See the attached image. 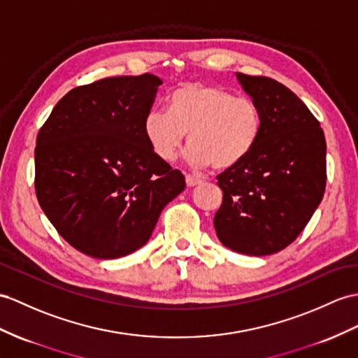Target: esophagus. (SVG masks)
Returning <instances> with one entry per match:
<instances>
[{"instance_id":"esophagus-1","label":"esophagus","mask_w":358,"mask_h":358,"mask_svg":"<svg viewBox=\"0 0 358 358\" xmlns=\"http://www.w3.org/2000/svg\"><path fill=\"white\" fill-rule=\"evenodd\" d=\"M185 182H187V187L193 188V187H197V185L202 184V179L191 176V174H187V176H185Z\"/></svg>"}]
</instances>
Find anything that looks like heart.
<instances>
[{
    "label": "heart",
    "mask_w": 358,
    "mask_h": 358,
    "mask_svg": "<svg viewBox=\"0 0 358 358\" xmlns=\"http://www.w3.org/2000/svg\"><path fill=\"white\" fill-rule=\"evenodd\" d=\"M167 106L169 112L156 109L144 120L147 143L165 162L176 158L188 134L191 167L232 169L254 150L263 129L258 104L220 86L184 83L169 95Z\"/></svg>",
    "instance_id": "b5f03b06"
}]
</instances>
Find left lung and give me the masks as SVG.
Listing matches in <instances>:
<instances>
[{"mask_svg": "<svg viewBox=\"0 0 358 358\" xmlns=\"http://www.w3.org/2000/svg\"><path fill=\"white\" fill-rule=\"evenodd\" d=\"M263 117L245 161L217 176L223 202L214 217L222 245L252 257L272 255L296 240L327 184V143L319 121L280 82L237 73Z\"/></svg>", "mask_w": 358, "mask_h": 358, "instance_id": "8db88e82", "label": "left lung"}]
</instances>
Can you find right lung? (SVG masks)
<instances>
[{"instance_id": "add662e5", "label": "right lung", "mask_w": 358, "mask_h": 358, "mask_svg": "<svg viewBox=\"0 0 358 358\" xmlns=\"http://www.w3.org/2000/svg\"><path fill=\"white\" fill-rule=\"evenodd\" d=\"M162 85L153 74L109 77L69 91L39 130L34 188L42 211L82 254L143 248L184 174L153 153L144 120Z\"/></svg>"}]
</instances>
